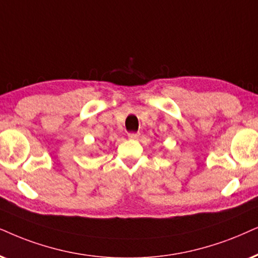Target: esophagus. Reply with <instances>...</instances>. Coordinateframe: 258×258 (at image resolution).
<instances>
[{"label":"esophagus","instance_id":"obj_1","mask_svg":"<svg viewBox=\"0 0 258 258\" xmlns=\"http://www.w3.org/2000/svg\"><path fill=\"white\" fill-rule=\"evenodd\" d=\"M138 137H139V135L138 133H133V132H131V133H128V138L130 139H138Z\"/></svg>","mask_w":258,"mask_h":258}]
</instances>
